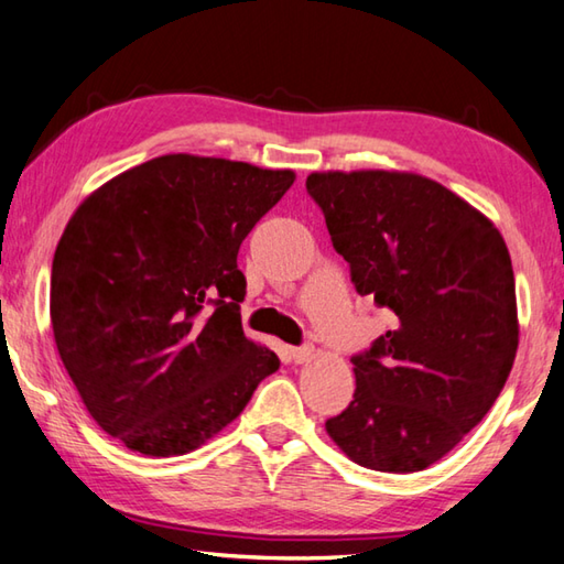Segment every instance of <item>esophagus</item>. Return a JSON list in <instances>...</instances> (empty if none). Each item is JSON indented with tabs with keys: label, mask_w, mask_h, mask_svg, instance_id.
Wrapping results in <instances>:
<instances>
[{
	"label": "esophagus",
	"mask_w": 564,
	"mask_h": 564,
	"mask_svg": "<svg viewBox=\"0 0 564 564\" xmlns=\"http://www.w3.org/2000/svg\"><path fill=\"white\" fill-rule=\"evenodd\" d=\"M313 347H291V357H293V361L295 364H303V361H307V359H311L313 357Z\"/></svg>",
	"instance_id": "esophagus-1"
}]
</instances>
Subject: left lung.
Instances as JSON below:
<instances>
[{"mask_svg":"<svg viewBox=\"0 0 564 564\" xmlns=\"http://www.w3.org/2000/svg\"><path fill=\"white\" fill-rule=\"evenodd\" d=\"M359 295L395 325L355 364V401L325 423L357 465L421 471L489 413L518 349L516 281L506 241L445 185L401 171L311 173Z\"/></svg>","mask_w":564,"mask_h":564,"instance_id":"left-lung-1","label":"left lung"}]
</instances>
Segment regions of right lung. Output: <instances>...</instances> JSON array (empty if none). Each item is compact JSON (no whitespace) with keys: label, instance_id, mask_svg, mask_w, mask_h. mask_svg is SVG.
I'll return each instance as SVG.
<instances>
[{"label":"right lung","instance_id":"add662e5","mask_svg":"<svg viewBox=\"0 0 564 564\" xmlns=\"http://www.w3.org/2000/svg\"><path fill=\"white\" fill-rule=\"evenodd\" d=\"M293 181V171L169 153L75 209L53 257L51 325L107 435L147 457L185 455L281 367L241 329L237 253Z\"/></svg>","mask_w":564,"mask_h":564}]
</instances>
